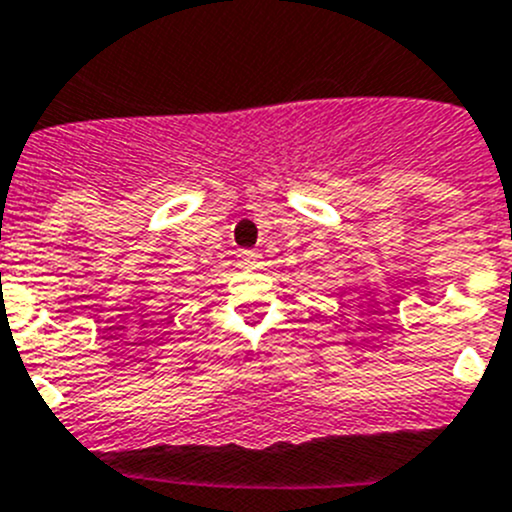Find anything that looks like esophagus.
<instances>
[{
	"mask_svg": "<svg viewBox=\"0 0 512 512\" xmlns=\"http://www.w3.org/2000/svg\"><path fill=\"white\" fill-rule=\"evenodd\" d=\"M261 264H264V261H261L259 251H241V253H238V266H243V269H259Z\"/></svg>",
	"mask_w": 512,
	"mask_h": 512,
	"instance_id": "obj_1",
	"label": "esophagus"
}]
</instances>
